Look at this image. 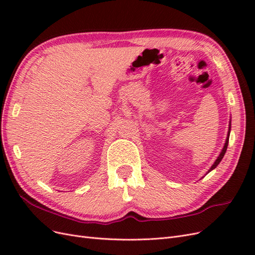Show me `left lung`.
Segmentation results:
<instances>
[{"mask_svg":"<svg viewBox=\"0 0 255 255\" xmlns=\"http://www.w3.org/2000/svg\"><path fill=\"white\" fill-rule=\"evenodd\" d=\"M229 136H230V130H229V135H228V138H227V140H226V143H225V146H223V149H222V151H221V153H220V155L218 156V158L216 159V161L214 163V165L211 167V169L210 170H208V172L210 171H212L213 169H215L216 167L218 166V164L220 163L221 161V159L223 158V156H225V154H226V152H227V148H228V143H229Z\"/></svg>","mask_w":255,"mask_h":255,"instance_id":"left-lung-1","label":"left lung"}]
</instances>
